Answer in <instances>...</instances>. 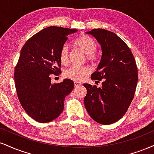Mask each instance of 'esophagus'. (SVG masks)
<instances>
[{
  "mask_svg": "<svg viewBox=\"0 0 154 154\" xmlns=\"http://www.w3.org/2000/svg\"><path fill=\"white\" fill-rule=\"evenodd\" d=\"M80 85H82V83L81 82H75V87H79V86H80Z\"/></svg>",
  "mask_w": 154,
  "mask_h": 154,
  "instance_id": "34e87169",
  "label": "esophagus"
}]
</instances>
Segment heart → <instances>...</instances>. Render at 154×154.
Listing matches in <instances>:
<instances>
[{
	"label": "heart",
	"mask_w": 154,
	"mask_h": 154,
	"mask_svg": "<svg viewBox=\"0 0 154 154\" xmlns=\"http://www.w3.org/2000/svg\"><path fill=\"white\" fill-rule=\"evenodd\" d=\"M75 45L78 48L87 55V58L89 61H94L96 59L95 53L97 50V43L91 37L83 35L79 37L75 41ZM60 60L61 63H66L69 59V47L68 45H63L60 50ZM91 72V69L88 66H77L72 65L69 68L66 69L63 72V76L66 78L71 79L76 82L80 81L85 75H88Z\"/></svg>",
	"instance_id": "heart-1"
}]
</instances>
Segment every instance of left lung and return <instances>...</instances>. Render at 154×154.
Instances as JSON below:
<instances>
[{
	"label": "left lung",
	"instance_id": "8db88e82",
	"mask_svg": "<svg viewBox=\"0 0 154 154\" xmlns=\"http://www.w3.org/2000/svg\"><path fill=\"white\" fill-rule=\"evenodd\" d=\"M92 35L100 45L102 56L93 80H102L101 88L84 84V98L91 117L101 125H111L125 115L134 98L137 83L135 58L126 43L112 32L93 29Z\"/></svg>",
	"mask_w": 154,
	"mask_h": 154
}]
</instances>
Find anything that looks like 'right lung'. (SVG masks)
<instances>
[{
  "label": "right lung",
  "instance_id": "obj_1",
  "mask_svg": "<svg viewBox=\"0 0 154 154\" xmlns=\"http://www.w3.org/2000/svg\"><path fill=\"white\" fill-rule=\"evenodd\" d=\"M77 29L48 26L23 45L15 67L14 81L21 105L35 121L46 123L61 114L64 99L74 88L72 79L51 84V75H59L60 50L68 35Z\"/></svg>",
  "mask_w": 154,
  "mask_h": 154
}]
</instances>
